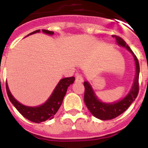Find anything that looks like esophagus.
Instances as JSON below:
<instances>
[{
	"instance_id": "34e87169",
	"label": "esophagus",
	"mask_w": 148,
	"mask_h": 148,
	"mask_svg": "<svg viewBox=\"0 0 148 148\" xmlns=\"http://www.w3.org/2000/svg\"><path fill=\"white\" fill-rule=\"evenodd\" d=\"M83 81V76L81 74H78L76 77V82H77V83H82Z\"/></svg>"
}]
</instances>
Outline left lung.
Segmentation results:
<instances>
[{
  "label": "left lung",
  "instance_id": "obj_1",
  "mask_svg": "<svg viewBox=\"0 0 148 148\" xmlns=\"http://www.w3.org/2000/svg\"><path fill=\"white\" fill-rule=\"evenodd\" d=\"M112 36L116 39L117 43L119 44V45L126 47L130 52L133 53L135 62H136V74L132 89L127 95L126 96L123 100L119 101V102L114 103H109V104L102 103L99 101L98 99L96 97V96L95 95L93 90H92L91 86L88 84V82H84L83 85H84L85 87V103L86 105L88 110L91 112V113L94 116L103 121L111 120V119H115L119 115H121L122 113L127 110V108L130 106L131 103L135 101V99L138 95V91H139V85H138L139 63H138V59L123 38L116 35H112Z\"/></svg>",
  "mask_w": 148,
  "mask_h": 148
}]
</instances>
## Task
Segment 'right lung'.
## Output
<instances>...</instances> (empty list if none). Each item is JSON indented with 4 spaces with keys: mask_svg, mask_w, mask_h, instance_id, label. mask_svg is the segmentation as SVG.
Returning <instances> with one entry per match:
<instances>
[{
    "mask_svg": "<svg viewBox=\"0 0 148 148\" xmlns=\"http://www.w3.org/2000/svg\"><path fill=\"white\" fill-rule=\"evenodd\" d=\"M40 29H37L33 33H29V35H31L33 33H38ZM42 32L49 35H53V32L47 30V29H42ZM28 35V36H29ZM75 80L74 77H65L62 79L55 88L54 91L50 97V98L46 101L43 105L37 107H29L26 106L18 102L11 95L10 90H9L7 83H6V93L8 95L10 101L12 102L18 111L27 119L30 121L35 122V123H41L46 120H51L53 118V115L57 112L60 109V106L62 103V101L66 94L68 87L71 84H72Z\"/></svg>",
    "mask_w": 148,
    "mask_h": 148,
    "instance_id": "1",
    "label": "right lung"
}]
</instances>
